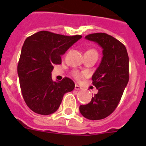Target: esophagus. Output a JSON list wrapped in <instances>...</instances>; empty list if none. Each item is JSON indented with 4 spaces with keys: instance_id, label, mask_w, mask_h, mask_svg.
Segmentation results:
<instances>
[{
    "instance_id": "34e87169",
    "label": "esophagus",
    "mask_w": 146,
    "mask_h": 146,
    "mask_svg": "<svg viewBox=\"0 0 146 146\" xmlns=\"http://www.w3.org/2000/svg\"><path fill=\"white\" fill-rule=\"evenodd\" d=\"M74 89H75V90H81V89H82V88H81L80 86H78V85L76 84L75 86H74Z\"/></svg>"
}]
</instances>
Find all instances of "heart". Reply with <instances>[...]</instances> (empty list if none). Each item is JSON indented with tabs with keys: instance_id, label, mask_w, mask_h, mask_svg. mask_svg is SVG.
Listing matches in <instances>:
<instances>
[{
	"instance_id": "obj_1",
	"label": "heart",
	"mask_w": 146,
	"mask_h": 146,
	"mask_svg": "<svg viewBox=\"0 0 146 146\" xmlns=\"http://www.w3.org/2000/svg\"><path fill=\"white\" fill-rule=\"evenodd\" d=\"M87 52H96L95 50H88V51H87ZM72 75H73V77L75 78V79L77 80H79L80 79V77H82V74H80L79 72H77V71H74V72H73V73H72Z\"/></svg>"
}]
</instances>
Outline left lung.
Returning <instances> with one entry per match:
<instances>
[{
    "label": "left lung",
    "mask_w": 146,
    "mask_h": 146,
    "mask_svg": "<svg viewBox=\"0 0 146 146\" xmlns=\"http://www.w3.org/2000/svg\"><path fill=\"white\" fill-rule=\"evenodd\" d=\"M86 38L99 44L103 49L100 65L92 76L98 93L80 112L89 120H101L113 113L129 82V56L123 44L104 33H91Z\"/></svg>",
    "instance_id": "8db88e82"
}]
</instances>
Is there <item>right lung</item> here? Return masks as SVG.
<instances>
[{"instance_id":"1","label":"right lung","mask_w":146,"mask_h":146,"mask_svg":"<svg viewBox=\"0 0 146 146\" xmlns=\"http://www.w3.org/2000/svg\"><path fill=\"white\" fill-rule=\"evenodd\" d=\"M82 38L42 31L28 36L22 47L17 73L27 106L38 114L50 115L59 108L63 96L73 91L74 82L69 77L60 82L52 79L55 64H61V55Z\"/></svg>"}]
</instances>
